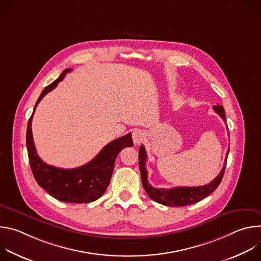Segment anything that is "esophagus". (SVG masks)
<instances>
[{
  "mask_svg": "<svg viewBox=\"0 0 261 261\" xmlns=\"http://www.w3.org/2000/svg\"><path fill=\"white\" fill-rule=\"evenodd\" d=\"M132 138H133L134 144H140L141 142H143L145 138V134L141 130H134L132 133Z\"/></svg>",
  "mask_w": 261,
  "mask_h": 261,
  "instance_id": "1",
  "label": "esophagus"
}]
</instances>
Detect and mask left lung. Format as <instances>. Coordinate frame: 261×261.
<instances>
[{
    "mask_svg": "<svg viewBox=\"0 0 261 261\" xmlns=\"http://www.w3.org/2000/svg\"><path fill=\"white\" fill-rule=\"evenodd\" d=\"M216 113L223 119L226 121L225 118V111L223 106L215 105L213 106ZM229 153V147L225 158V164L223 166L221 172L218 174L216 178H214L210 184L204 186H199V187H175L172 189H157L152 187V186L147 181V171L145 169V161H146V153L144 150V146H139V169L141 174V181L142 186L146 192V194L150 196L156 202H159L163 205L167 206H184V205H190L195 202L202 200L204 197L208 196L213 193L218 186L220 185L223 175H224L227 157Z\"/></svg>",
    "mask_w": 261,
    "mask_h": 261,
    "instance_id": "obj_1",
    "label": "left lung"
}]
</instances>
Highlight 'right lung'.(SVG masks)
Listing matches in <instances>:
<instances>
[{
  "label": "right lung",
  "instance_id": "right-lung-1",
  "mask_svg": "<svg viewBox=\"0 0 261 261\" xmlns=\"http://www.w3.org/2000/svg\"><path fill=\"white\" fill-rule=\"evenodd\" d=\"M71 69H65L53 84L47 86L37 100L33 114L29 120L27 128V148L30 166L33 175L48 194L58 200L71 203H89L97 200L103 195L108 187L111 174L115 168V162L119 153L127 146H132V135L128 133L106 144L101 152L88 164L73 169L58 168L47 165L37 155L32 134V120L37 105L41 99L53 91L66 73Z\"/></svg>",
  "mask_w": 261,
  "mask_h": 261
}]
</instances>
